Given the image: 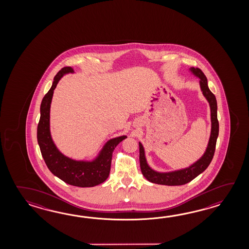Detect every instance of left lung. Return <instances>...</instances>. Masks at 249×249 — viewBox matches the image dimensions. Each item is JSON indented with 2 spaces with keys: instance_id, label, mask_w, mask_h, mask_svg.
Listing matches in <instances>:
<instances>
[{
  "instance_id": "8db88e82",
  "label": "left lung",
  "mask_w": 249,
  "mask_h": 249,
  "mask_svg": "<svg viewBox=\"0 0 249 249\" xmlns=\"http://www.w3.org/2000/svg\"><path fill=\"white\" fill-rule=\"evenodd\" d=\"M191 71L196 74L200 79V87H201L203 94L207 98V101L210 104L211 108L212 130L211 136L209 139V142L207 146V150L204 156L195 164H192L186 169L179 170L172 173H158L151 169L146 161L144 148L142 143H139L140 148V164L141 170L143 176L149 180L150 182L162 184V185L175 186L183 185L195 179L197 175H200L207 166L211 163L212 159L213 158L215 146H216L217 137L219 134V122L217 119V102L215 96L209 90L207 85V79L206 75L202 72L201 69L192 68Z\"/></svg>"
}]
</instances>
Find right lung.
Instances as JSON below:
<instances>
[{
	"mask_svg": "<svg viewBox=\"0 0 249 249\" xmlns=\"http://www.w3.org/2000/svg\"><path fill=\"white\" fill-rule=\"evenodd\" d=\"M71 67H64L55 75L51 89L44 95L41 103V117L38 123L37 141L42 158L49 170L66 183L76 187H93L101 184L109 175L112 154L115 148L126 136L114 138L108 141L99 157L92 162L75 161L58 151L50 132V108L53 90L63 74L73 73Z\"/></svg>",
	"mask_w": 249,
	"mask_h": 249,
	"instance_id": "obj_1",
	"label": "right lung"
}]
</instances>
